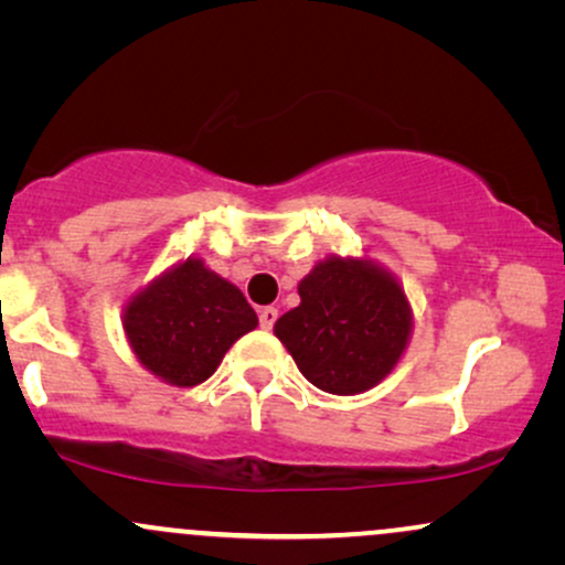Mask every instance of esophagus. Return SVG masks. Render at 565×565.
I'll return each instance as SVG.
<instances>
[{
    "label": "esophagus",
    "instance_id": "34e87169",
    "mask_svg": "<svg viewBox=\"0 0 565 565\" xmlns=\"http://www.w3.org/2000/svg\"><path fill=\"white\" fill-rule=\"evenodd\" d=\"M276 319H278V310L274 308V305H265V308H260V327L263 329H274Z\"/></svg>",
    "mask_w": 565,
    "mask_h": 565
}]
</instances>
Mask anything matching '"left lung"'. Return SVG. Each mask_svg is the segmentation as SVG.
Listing matches in <instances>:
<instances>
[{
  "label": "left lung",
  "instance_id": "obj_1",
  "mask_svg": "<svg viewBox=\"0 0 565 565\" xmlns=\"http://www.w3.org/2000/svg\"><path fill=\"white\" fill-rule=\"evenodd\" d=\"M300 305L274 334L323 393L359 395L398 366L414 329L404 287L372 257L329 255L297 284Z\"/></svg>",
  "mask_w": 565,
  "mask_h": 565
}]
</instances>
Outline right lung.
Returning a JSON list of instances; mask_svg holds the SVG:
<instances>
[{"label":"right lung","mask_w":565,"mask_h":565,"mask_svg":"<svg viewBox=\"0 0 565 565\" xmlns=\"http://www.w3.org/2000/svg\"><path fill=\"white\" fill-rule=\"evenodd\" d=\"M121 327L142 369L172 387H193L257 327V313L236 284L188 257L127 297Z\"/></svg>","instance_id":"add662e5"}]
</instances>
